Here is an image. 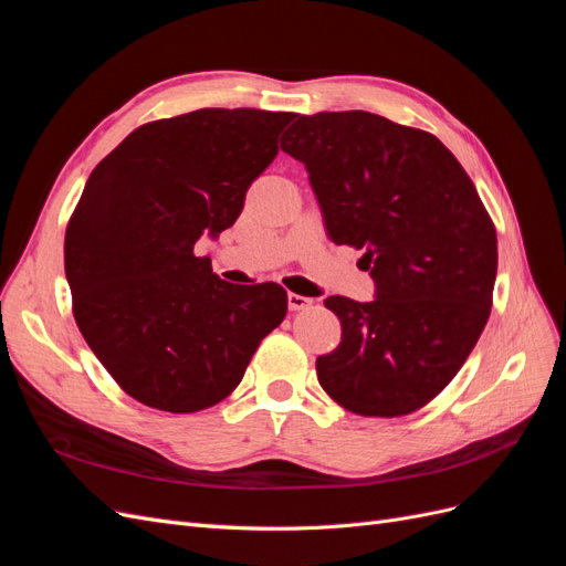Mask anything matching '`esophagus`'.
<instances>
[{"label": "esophagus", "instance_id": "1", "mask_svg": "<svg viewBox=\"0 0 566 566\" xmlns=\"http://www.w3.org/2000/svg\"><path fill=\"white\" fill-rule=\"evenodd\" d=\"M312 304V297H304V295H295V293H290L287 295V306L293 312H300V310H306V306Z\"/></svg>", "mask_w": 566, "mask_h": 566}]
</instances>
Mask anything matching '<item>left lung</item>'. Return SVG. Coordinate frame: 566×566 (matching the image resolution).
<instances>
[{"instance_id": "obj_1", "label": "left lung", "mask_w": 566, "mask_h": 566, "mask_svg": "<svg viewBox=\"0 0 566 566\" xmlns=\"http://www.w3.org/2000/svg\"><path fill=\"white\" fill-rule=\"evenodd\" d=\"M337 245L364 250L375 300L333 295L339 347L316 358L342 408L397 418L430 403L491 314L499 243L472 179L434 134L366 111L300 115L283 134Z\"/></svg>"}]
</instances>
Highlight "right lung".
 <instances>
[{"instance_id": "right-lung-1", "label": "right lung", "mask_w": 566, "mask_h": 566, "mask_svg": "<svg viewBox=\"0 0 566 566\" xmlns=\"http://www.w3.org/2000/svg\"><path fill=\"white\" fill-rule=\"evenodd\" d=\"M295 113L200 108L134 129L101 160L65 229L82 337L132 399L196 413L241 385L279 328V283L233 285L198 256L233 227Z\"/></svg>"}]
</instances>
